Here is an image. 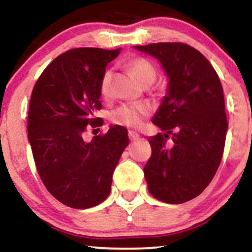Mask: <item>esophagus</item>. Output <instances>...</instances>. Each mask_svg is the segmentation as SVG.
Returning <instances> with one entry per match:
<instances>
[{"label":"esophagus","instance_id":"34e87169","mask_svg":"<svg viewBox=\"0 0 252 252\" xmlns=\"http://www.w3.org/2000/svg\"><path fill=\"white\" fill-rule=\"evenodd\" d=\"M128 135H129V138L131 142H135V141H137V139H139L138 133H137L136 131H132V130H129Z\"/></svg>","mask_w":252,"mask_h":252}]
</instances>
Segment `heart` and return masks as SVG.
I'll list each match as a JSON object with an SVG mask.
<instances>
[{"label": "heart", "mask_w": 252, "mask_h": 252, "mask_svg": "<svg viewBox=\"0 0 252 252\" xmlns=\"http://www.w3.org/2000/svg\"><path fill=\"white\" fill-rule=\"evenodd\" d=\"M130 71L136 76V79L145 85L146 82L156 80L157 72H156L155 66L146 59L136 58L132 59L128 63ZM111 78H113V72L108 69L103 73L102 79L100 82V92L102 96L107 97L110 94L111 88ZM150 113V108L143 103H128L123 104L111 114V121L116 124L126 126H138L142 123L143 116L148 115Z\"/></svg>", "instance_id": "1"}]
</instances>
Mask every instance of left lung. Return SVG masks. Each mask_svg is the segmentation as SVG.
<instances>
[{"label": "left lung", "mask_w": 252, "mask_h": 252, "mask_svg": "<svg viewBox=\"0 0 252 252\" xmlns=\"http://www.w3.org/2000/svg\"><path fill=\"white\" fill-rule=\"evenodd\" d=\"M160 63L168 82L152 123L165 131L149 138L144 177L152 196L184 203L203 192L223 155L228 130L223 88L211 63L183 43L135 46ZM172 135V144L164 139Z\"/></svg>", "instance_id": "obj_1"}]
</instances>
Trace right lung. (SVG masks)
<instances>
[{"mask_svg":"<svg viewBox=\"0 0 252 252\" xmlns=\"http://www.w3.org/2000/svg\"><path fill=\"white\" fill-rule=\"evenodd\" d=\"M121 49L66 51L41 73L28 115V138L47 190L63 205L87 209L103 202L113 173L129 144L128 130L110 126L106 135L85 142L86 126H102L100 82Z\"/></svg>","mask_w":252,"mask_h":252,"instance_id":"add662e5","label":"right lung"}]
</instances>
